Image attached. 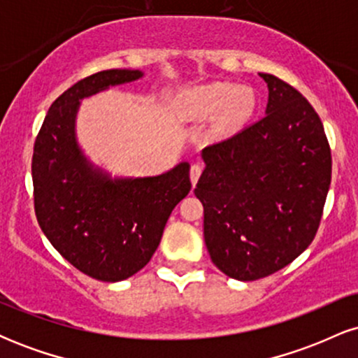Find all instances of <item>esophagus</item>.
I'll return each instance as SVG.
<instances>
[{"label": "esophagus", "instance_id": "34e87169", "mask_svg": "<svg viewBox=\"0 0 358 358\" xmlns=\"http://www.w3.org/2000/svg\"><path fill=\"white\" fill-rule=\"evenodd\" d=\"M200 175H202V166H200L199 163H196V165H192V168H190V180H192L193 187H195L196 182H199Z\"/></svg>", "mask_w": 358, "mask_h": 358}]
</instances>
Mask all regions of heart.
<instances>
[{
  "mask_svg": "<svg viewBox=\"0 0 358 358\" xmlns=\"http://www.w3.org/2000/svg\"><path fill=\"white\" fill-rule=\"evenodd\" d=\"M256 106V96L250 89L215 82L182 94L176 102V110L187 121L213 117L212 133L219 138H227L248 124Z\"/></svg>",
  "mask_w": 358,
  "mask_h": 358,
  "instance_id": "1",
  "label": "heart"
}]
</instances>
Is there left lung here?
Listing matches in <instances>:
<instances>
[{
    "mask_svg": "<svg viewBox=\"0 0 358 358\" xmlns=\"http://www.w3.org/2000/svg\"><path fill=\"white\" fill-rule=\"evenodd\" d=\"M266 116L202 150L196 199L213 264L256 281L293 262L318 231L331 182V153L318 114L296 89L259 73Z\"/></svg>",
    "mask_w": 358,
    "mask_h": 358,
    "instance_id": "obj_1",
    "label": "left lung"
}]
</instances>
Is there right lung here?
I'll return each instance as SVG.
<instances>
[{
	"instance_id": "right-lung-1",
	"label": "right lung",
	"mask_w": 358,
	"mask_h": 358,
	"mask_svg": "<svg viewBox=\"0 0 358 358\" xmlns=\"http://www.w3.org/2000/svg\"><path fill=\"white\" fill-rule=\"evenodd\" d=\"M143 77V71L110 69L77 82L50 106L35 141L36 220L73 268L106 282L145 268L171 210L192 188L188 162L153 176H113L77 139L82 101Z\"/></svg>"
}]
</instances>
